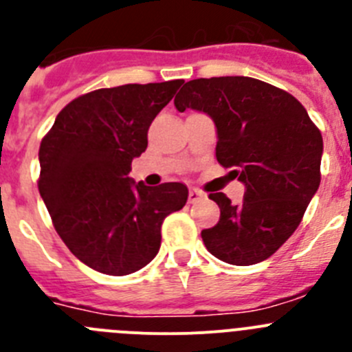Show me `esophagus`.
Wrapping results in <instances>:
<instances>
[{
	"mask_svg": "<svg viewBox=\"0 0 352 352\" xmlns=\"http://www.w3.org/2000/svg\"><path fill=\"white\" fill-rule=\"evenodd\" d=\"M202 197H204V193L197 192V190H190V192H188V202H190V204L197 202L199 199H202Z\"/></svg>",
	"mask_w": 352,
	"mask_h": 352,
	"instance_id": "esophagus-1",
	"label": "esophagus"
}]
</instances>
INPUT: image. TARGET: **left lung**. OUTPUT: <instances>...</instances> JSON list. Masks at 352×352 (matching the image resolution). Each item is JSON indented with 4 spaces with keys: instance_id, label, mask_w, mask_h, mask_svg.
Wrapping results in <instances>:
<instances>
[{
    "instance_id": "obj_1",
    "label": "left lung",
    "mask_w": 352,
    "mask_h": 352,
    "mask_svg": "<svg viewBox=\"0 0 352 352\" xmlns=\"http://www.w3.org/2000/svg\"><path fill=\"white\" fill-rule=\"evenodd\" d=\"M174 106L214 120L216 159L246 186L241 204L209 193L220 221L201 232L206 248L232 265L263 262L289 239L318 192L321 132L292 94L250 76L190 80Z\"/></svg>"
}]
</instances>
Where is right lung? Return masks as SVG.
<instances>
[{"label": "right lung", "instance_id": "right-lung-1", "mask_svg": "<svg viewBox=\"0 0 352 352\" xmlns=\"http://www.w3.org/2000/svg\"><path fill=\"white\" fill-rule=\"evenodd\" d=\"M182 83L92 90L64 106L41 140L40 195L67 250L90 269L108 276L143 269L159 253L166 216L186 204L183 183L129 178L151 122Z\"/></svg>", "mask_w": 352, "mask_h": 352}]
</instances>
